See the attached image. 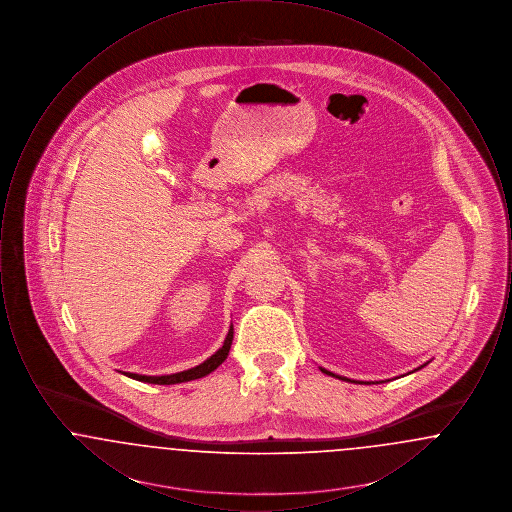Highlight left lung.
<instances>
[{
	"mask_svg": "<svg viewBox=\"0 0 512 512\" xmlns=\"http://www.w3.org/2000/svg\"><path fill=\"white\" fill-rule=\"evenodd\" d=\"M430 363V361H428ZM428 363H424V365L418 366V368H414L413 372L416 370H420V368H424V366L428 365ZM320 370L324 372V374H328V376H334V378H338V380H345V382H353V384H368V382H359V380H351V378H345V376H340V374H334V372H330V370H326V368H322L320 366Z\"/></svg>",
	"mask_w": 512,
	"mask_h": 512,
	"instance_id": "left-lung-1",
	"label": "left lung"
}]
</instances>
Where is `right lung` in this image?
<instances>
[{"label":"right lung","mask_w":512,"mask_h":512,"mask_svg":"<svg viewBox=\"0 0 512 512\" xmlns=\"http://www.w3.org/2000/svg\"><path fill=\"white\" fill-rule=\"evenodd\" d=\"M234 340V328L230 326L228 330V336L222 343L219 351L215 355H211L207 361H203L201 365L194 366V368H188V370H182V372H174V374H163V376H146V374H134V372H122L124 376L128 378H134L138 382H146V384H159V386H172V384H182V382H192L197 378H203L207 374H211L215 368H219L226 357H228V351H230V345Z\"/></svg>","instance_id":"1"}]
</instances>
